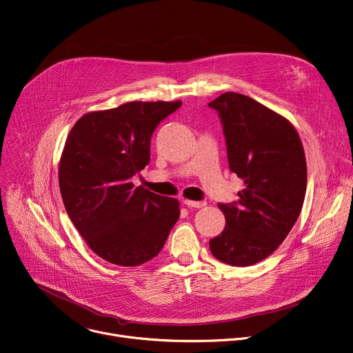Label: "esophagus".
<instances>
[{
	"label": "esophagus",
	"mask_w": 353,
	"mask_h": 353,
	"mask_svg": "<svg viewBox=\"0 0 353 353\" xmlns=\"http://www.w3.org/2000/svg\"><path fill=\"white\" fill-rule=\"evenodd\" d=\"M184 204L191 208H203L205 205V201H191V200H184Z\"/></svg>",
	"instance_id": "1"
}]
</instances>
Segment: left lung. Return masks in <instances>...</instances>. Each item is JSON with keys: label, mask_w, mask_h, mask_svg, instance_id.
Here are the masks:
<instances>
[{"label": "left lung", "mask_w": 353, "mask_h": 353, "mask_svg": "<svg viewBox=\"0 0 353 353\" xmlns=\"http://www.w3.org/2000/svg\"><path fill=\"white\" fill-rule=\"evenodd\" d=\"M208 105L219 115L230 169L243 180L236 203L218 204L227 223L210 249L223 263L250 266L279 248L301 212L303 143L284 117L248 95L223 92Z\"/></svg>", "instance_id": "8db88e82"}]
</instances>
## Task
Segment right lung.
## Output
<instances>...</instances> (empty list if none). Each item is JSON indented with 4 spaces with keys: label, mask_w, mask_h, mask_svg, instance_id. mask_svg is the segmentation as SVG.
I'll list each match as a JSON object with an SVG mask.
<instances>
[{
    "label": "right lung",
    "mask_w": 353,
    "mask_h": 353,
    "mask_svg": "<svg viewBox=\"0 0 353 353\" xmlns=\"http://www.w3.org/2000/svg\"><path fill=\"white\" fill-rule=\"evenodd\" d=\"M181 101H132L83 115L59 163L63 204L94 253L118 266L142 265L162 250L180 216L176 199L157 196L132 177L150 160L156 126Z\"/></svg>",
    "instance_id": "add662e5"
}]
</instances>
